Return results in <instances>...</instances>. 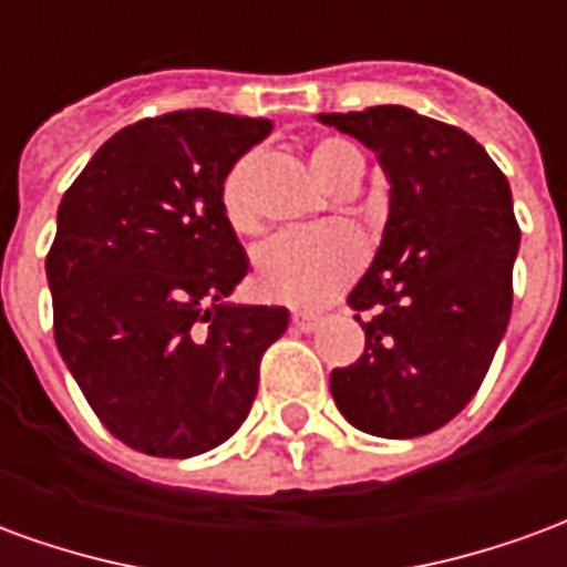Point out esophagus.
Instances as JSON below:
<instances>
[{"label": "esophagus", "mask_w": 567, "mask_h": 567, "mask_svg": "<svg viewBox=\"0 0 567 567\" xmlns=\"http://www.w3.org/2000/svg\"><path fill=\"white\" fill-rule=\"evenodd\" d=\"M316 324H319V316H316V312H295V316H291V328H295V331L309 333L316 331Z\"/></svg>", "instance_id": "34e87169"}]
</instances>
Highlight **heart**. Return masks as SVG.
I'll return each mask as SVG.
<instances>
[{
  "label": "heart",
  "instance_id": "obj_1",
  "mask_svg": "<svg viewBox=\"0 0 567 567\" xmlns=\"http://www.w3.org/2000/svg\"><path fill=\"white\" fill-rule=\"evenodd\" d=\"M309 163L324 185L337 187L349 175H361V154L352 142L328 136L312 145ZM248 161L227 173L221 187V209L239 234H251L258 218L246 197ZM368 258V239L352 224H312L295 227L264 243L255 258V285L264 297L288 307H324L340 297Z\"/></svg>",
  "mask_w": 567,
  "mask_h": 567
}]
</instances>
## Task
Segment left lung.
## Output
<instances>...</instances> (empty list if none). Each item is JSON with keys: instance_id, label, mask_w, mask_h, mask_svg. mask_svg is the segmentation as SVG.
<instances>
[{"instance_id": "1", "label": "left lung", "mask_w": 567, "mask_h": 567, "mask_svg": "<svg viewBox=\"0 0 567 567\" xmlns=\"http://www.w3.org/2000/svg\"><path fill=\"white\" fill-rule=\"evenodd\" d=\"M321 121L377 151L392 182L382 246L349 295L364 352L333 370L331 394L358 431L422 437L471 404L507 331L511 185L474 136L404 105Z\"/></svg>"}]
</instances>
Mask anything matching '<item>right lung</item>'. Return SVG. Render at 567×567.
I'll list each match as a JSON object with an SVG mask.
<instances>
[{
	"instance_id": "right-lung-1",
	"label": "right lung",
	"mask_w": 567,
	"mask_h": 567,
	"mask_svg": "<svg viewBox=\"0 0 567 567\" xmlns=\"http://www.w3.org/2000/svg\"><path fill=\"white\" fill-rule=\"evenodd\" d=\"M267 117L187 109L117 130L63 194L44 260L54 340L87 404L130 450L221 446L258 394L285 307H230L248 272L221 209Z\"/></svg>"
}]
</instances>
